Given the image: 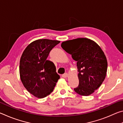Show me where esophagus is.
<instances>
[{
	"instance_id": "obj_1",
	"label": "esophagus",
	"mask_w": 123,
	"mask_h": 123,
	"mask_svg": "<svg viewBox=\"0 0 123 123\" xmlns=\"http://www.w3.org/2000/svg\"><path fill=\"white\" fill-rule=\"evenodd\" d=\"M68 73H65V74H63V76H64V78H67V77H68Z\"/></svg>"
}]
</instances>
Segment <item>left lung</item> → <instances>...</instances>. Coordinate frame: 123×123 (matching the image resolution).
I'll list each match as a JSON object with an SVG mask.
<instances>
[{"instance_id":"obj_1","label":"left lung","mask_w":123,"mask_h":123,"mask_svg":"<svg viewBox=\"0 0 123 123\" xmlns=\"http://www.w3.org/2000/svg\"><path fill=\"white\" fill-rule=\"evenodd\" d=\"M61 47L77 62L79 85L75 92L88 96L101 86L107 69L106 57L99 45L86 38L63 42Z\"/></svg>"}]
</instances>
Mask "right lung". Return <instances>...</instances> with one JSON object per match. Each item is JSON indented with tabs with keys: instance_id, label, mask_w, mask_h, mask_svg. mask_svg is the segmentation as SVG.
Here are the masks:
<instances>
[{
	"instance_id": "1",
	"label": "right lung",
	"mask_w": 123,
	"mask_h": 123,
	"mask_svg": "<svg viewBox=\"0 0 123 123\" xmlns=\"http://www.w3.org/2000/svg\"><path fill=\"white\" fill-rule=\"evenodd\" d=\"M60 42L48 39H37L26 47L20 57V80L27 91L38 98L50 94L60 78L55 64L47 60L51 50Z\"/></svg>"
}]
</instances>
